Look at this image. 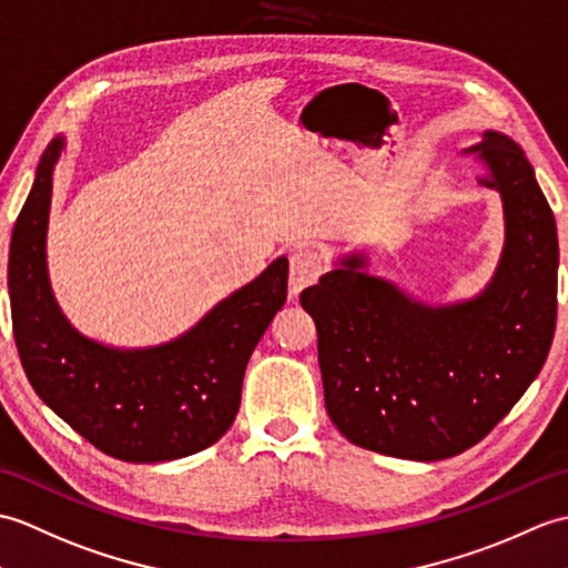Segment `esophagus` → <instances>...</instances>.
<instances>
[{
    "mask_svg": "<svg viewBox=\"0 0 568 568\" xmlns=\"http://www.w3.org/2000/svg\"><path fill=\"white\" fill-rule=\"evenodd\" d=\"M325 270V262L313 250H296L292 257H288V294L298 296L306 286L316 284L318 276Z\"/></svg>",
    "mask_w": 568,
    "mask_h": 568,
    "instance_id": "1",
    "label": "esophagus"
}]
</instances>
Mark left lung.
<instances>
[{"instance_id":"obj_1","label":"left lung","mask_w":568,"mask_h":568,"mask_svg":"<svg viewBox=\"0 0 568 568\" xmlns=\"http://www.w3.org/2000/svg\"><path fill=\"white\" fill-rule=\"evenodd\" d=\"M503 204V250L471 298L427 304L339 255L301 306L316 321L325 410L352 445L437 462L506 418L545 364L557 325V223L523 148L498 131L464 148Z\"/></svg>"}]
</instances>
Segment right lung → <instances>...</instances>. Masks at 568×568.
<instances>
[{
  "label": "right lung",
  "mask_w": 568,
  "mask_h": 568,
  "mask_svg": "<svg viewBox=\"0 0 568 568\" xmlns=\"http://www.w3.org/2000/svg\"><path fill=\"white\" fill-rule=\"evenodd\" d=\"M65 145L58 133L43 150L11 231L7 284L23 372L50 410L111 457L196 455L235 420L247 362L286 301L288 260L276 257L168 343L116 347L87 337L62 313L48 274L50 199Z\"/></svg>",
  "instance_id": "add662e5"
}]
</instances>
